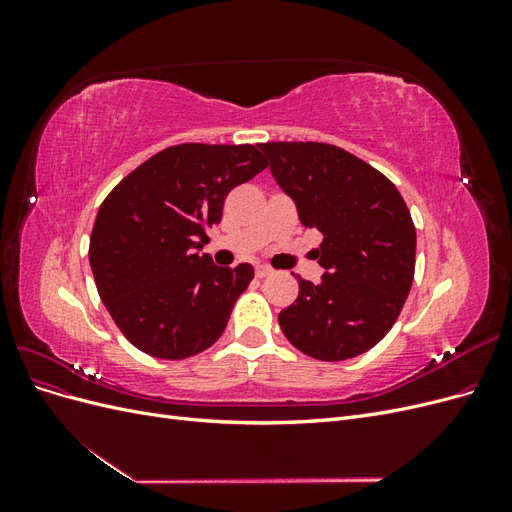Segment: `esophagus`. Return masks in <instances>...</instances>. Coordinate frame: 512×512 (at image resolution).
Wrapping results in <instances>:
<instances>
[{"instance_id":"1","label":"esophagus","mask_w":512,"mask_h":512,"mask_svg":"<svg viewBox=\"0 0 512 512\" xmlns=\"http://www.w3.org/2000/svg\"><path fill=\"white\" fill-rule=\"evenodd\" d=\"M273 273V269L271 267H256V277H260V280H262V277H269Z\"/></svg>"}]
</instances>
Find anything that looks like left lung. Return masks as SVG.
<instances>
[{
	"mask_svg": "<svg viewBox=\"0 0 512 512\" xmlns=\"http://www.w3.org/2000/svg\"><path fill=\"white\" fill-rule=\"evenodd\" d=\"M305 228L322 232L320 284L299 282L282 309L288 342L318 361L374 348L401 314L414 280L416 230L395 185L346 149L327 143H260Z\"/></svg>",
	"mask_w": 512,
	"mask_h": 512,
	"instance_id": "left-lung-1",
	"label": "left lung"
}]
</instances>
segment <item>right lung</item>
<instances>
[{"mask_svg": "<svg viewBox=\"0 0 512 512\" xmlns=\"http://www.w3.org/2000/svg\"><path fill=\"white\" fill-rule=\"evenodd\" d=\"M265 168L254 145L183 143L151 156L104 198L89 262L132 346L179 361L218 342L254 269L218 267L196 250L222 222L228 192Z\"/></svg>", "mask_w": 512, "mask_h": 512, "instance_id": "obj_1", "label": "right lung"}]
</instances>
